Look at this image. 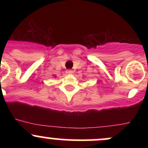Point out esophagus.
Listing matches in <instances>:
<instances>
[{
  "mask_svg": "<svg viewBox=\"0 0 148 148\" xmlns=\"http://www.w3.org/2000/svg\"><path fill=\"white\" fill-rule=\"evenodd\" d=\"M66 74H71L73 73V71L72 70L68 69V70H66Z\"/></svg>",
  "mask_w": 148,
  "mask_h": 148,
  "instance_id": "esophagus-1",
  "label": "esophagus"
}]
</instances>
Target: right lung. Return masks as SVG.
I'll return each mask as SVG.
<instances>
[{"label":"right lung","mask_w":148,"mask_h":148,"mask_svg":"<svg viewBox=\"0 0 148 148\" xmlns=\"http://www.w3.org/2000/svg\"><path fill=\"white\" fill-rule=\"evenodd\" d=\"M53 77H55V76H53Z\"/></svg>","instance_id":"1"}]
</instances>
